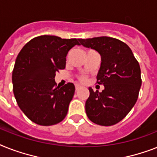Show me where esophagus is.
<instances>
[{
	"label": "esophagus",
	"mask_w": 157,
	"mask_h": 157,
	"mask_svg": "<svg viewBox=\"0 0 157 157\" xmlns=\"http://www.w3.org/2000/svg\"><path fill=\"white\" fill-rule=\"evenodd\" d=\"M81 88V85H75V89H76V90H78L79 89Z\"/></svg>",
	"instance_id": "34e87169"
}]
</instances>
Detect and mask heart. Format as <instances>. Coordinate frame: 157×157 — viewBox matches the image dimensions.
<instances>
[{
  "mask_svg": "<svg viewBox=\"0 0 157 157\" xmlns=\"http://www.w3.org/2000/svg\"><path fill=\"white\" fill-rule=\"evenodd\" d=\"M82 80H83V81H85V78H83V79H82Z\"/></svg>",
  "mask_w": 157,
  "mask_h": 157,
  "instance_id": "obj_1",
  "label": "heart"
}]
</instances>
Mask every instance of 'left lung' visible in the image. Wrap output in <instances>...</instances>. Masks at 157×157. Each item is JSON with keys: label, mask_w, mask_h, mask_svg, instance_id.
Here are the masks:
<instances>
[{"label": "left lung", "mask_w": 157, "mask_h": 157, "mask_svg": "<svg viewBox=\"0 0 157 157\" xmlns=\"http://www.w3.org/2000/svg\"><path fill=\"white\" fill-rule=\"evenodd\" d=\"M80 45L91 48L101 56L97 74L101 92L89 88L85 112L93 123L112 126L126 117L136 104L140 90L141 71L131 48L123 42L107 36L78 39Z\"/></svg>", "instance_id": "left-lung-1"}]
</instances>
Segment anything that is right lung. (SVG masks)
Masks as SVG:
<instances>
[{
    "label": "right lung",
    "instance_id": "add662e5",
    "mask_svg": "<svg viewBox=\"0 0 157 157\" xmlns=\"http://www.w3.org/2000/svg\"><path fill=\"white\" fill-rule=\"evenodd\" d=\"M76 45H80L76 39L42 35L28 42L17 55L13 90L19 108L36 124H56L67 115L75 86L67 83L56 87L55 76L65 67L67 52Z\"/></svg>",
    "mask_w": 157,
    "mask_h": 157
}]
</instances>
